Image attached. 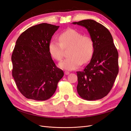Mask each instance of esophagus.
<instances>
[{"label":"esophagus","mask_w":131,"mask_h":131,"mask_svg":"<svg viewBox=\"0 0 131 131\" xmlns=\"http://www.w3.org/2000/svg\"><path fill=\"white\" fill-rule=\"evenodd\" d=\"M64 74L66 75H68V74H70V73L69 72H67V71H66V72H64Z\"/></svg>","instance_id":"1"}]
</instances>
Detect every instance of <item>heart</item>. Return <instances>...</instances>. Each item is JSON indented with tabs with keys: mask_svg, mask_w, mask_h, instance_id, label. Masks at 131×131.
Listing matches in <instances>:
<instances>
[{
	"mask_svg": "<svg viewBox=\"0 0 131 131\" xmlns=\"http://www.w3.org/2000/svg\"><path fill=\"white\" fill-rule=\"evenodd\" d=\"M59 42L52 39L49 43L48 49L52 57L61 61L63 58V47H70L68 53L70 56L59 63L61 68L67 70H74L92 58L94 43L90 37L82 35L74 29H68L59 34Z\"/></svg>",
	"mask_w": 131,
	"mask_h": 131,
	"instance_id": "1",
	"label": "heart"
}]
</instances>
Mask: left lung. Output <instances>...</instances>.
Segmentation results:
<instances>
[{
    "label": "left lung",
    "instance_id": "left-lung-1",
    "mask_svg": "<svg viewBox=\"0 0 131 131\" xmlns=\"http://www.w3.org/2000/svg\"><path fill=\"white\" fill-rule=\"evenodd\" d=\"M85 27L94 43V52L89 64L77 72L79 96L87 101L106 96L112 89L118 73L117 50L109 30L93 19L72 23Z\"/></svg>",
    "mask_w": 131,
    "mask_h": 131
}]
</instances>
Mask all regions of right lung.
Returning <instances> with one entry per match:
<instances>
[{"mask_svg":"<svg viewBox=\"0 0 131 131\" xmlns=\"http://www.w3.org/2000/svg\"><path fill=\"white\" fill-rule=\"evenodd\" d=\"M59 26L43 23L23 32L11 56L13 77L20 92L28 99L45 101L52 96L64 75L50 55L48 46Z\"/></svg>","mask_w":131,"mask_h":131,"instance_id":"1","label":"right lung"}]
</instances>
